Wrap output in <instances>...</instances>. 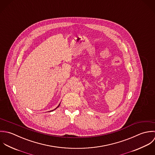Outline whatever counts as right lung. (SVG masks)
Instances as JSON below:
<instances>
[{
    "label": "right lung",
    "instance_id": "obj_1",
    "mask_svg": "<svg viewBox=\"0 0 155 155\" xmlns=\"http://www.w3.org/2000/svg\"><path fill=\"white\" fill-rule=\"evenodd\" d=\"M60 104H61V103H60V104H59V105H58V107H57V108H55V109H54V110H52V111H54V110H56V108H58V107H59V105H60Z\"/></svg>",
    "mask_w": 155,
    "mask_h": 155
}]
</instances>
